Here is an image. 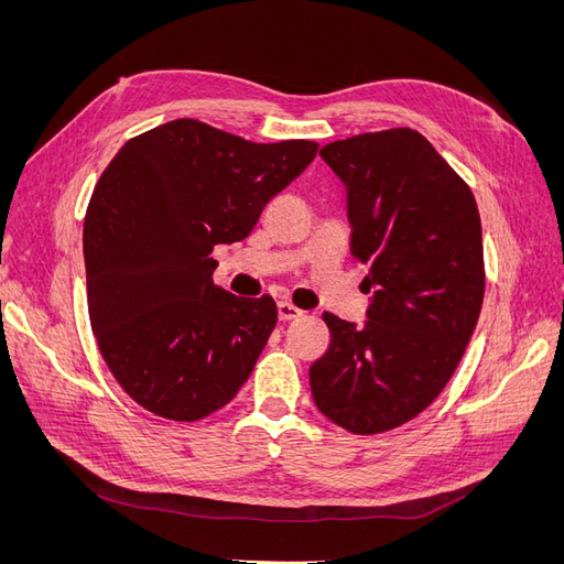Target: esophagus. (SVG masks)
Wrapping results in <instances>:
<instances>
[{"mask_svg": "<svg viewBox=\"0 0 564 564\" xmlns=\"http://www.w3.org/2000/svg\"><path fill=\"white\" fill-rule=\"evenodd\" d=\"M278 315H280V319L289 322V319H296V317H301V315H303V311H301V308H296L294 303L280 301V303H278Z\"/></svg>", "mask_w": 564, "mask_h": 564, "instance_id": "1", "label": "esophagus"}]
</instances>
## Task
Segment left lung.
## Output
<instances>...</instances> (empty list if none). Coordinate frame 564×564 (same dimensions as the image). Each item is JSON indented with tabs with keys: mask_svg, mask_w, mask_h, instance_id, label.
<instances>
[{
	"mask_svg": "<svg viewBox=\"0 0 564 564\" xmlns=\"http://www.w3.org/2000/svg\"><path fill=\"white\" fill-rule=\"evenodd\" d=\"M352 259L369 265L362 324L324 313L329 350L311 367L319 412L357 435L412 421L452 379L485 299L482 226L470 187L414 129L334 141Z\"/></svg>",
	"mask_w": 564,
	"mask_h": 564,
	"instance_id": "left-lung-1",
	"label": "left lung"
}]
</instances>
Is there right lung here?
Returning <instances> with one entry per match:
<instances>
[{"mask_svg":"<svg viewBox=\"0 0 564 564\" xmlns=\"http://www.w3.org/2000/svg\"><path fill=\"white\" fill-rule=\"evenodd\" d=\"M317 148L174 119L108 164L84 218L89 317L112 377L148 412L197 421L249 379L278 305L214 284L212 251L245 240Z\"/></svg>","mask_w":564,"mask_h":564,"instance_id":"1","label":"right lung"}]
</instances>
